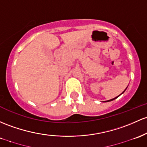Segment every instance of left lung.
<instances>
[{
  "instance_id": "obj_1",
  "label": "left lung",
  "mask_w": 147,
  "mask_h": 147,
  "mask_svg": "<svg viewBox=\"0 0 147 147\" xmlns=\"http://www.w3.org/2000/svg\"><path fill=\"white\" fill-rule=\"evenodd\" d=\"M124 91H123V93H124ZM122 93H121V94H122ZM119 96H120V95H119ZM119 96H117V97H116V98H113V99L109 100H106V101H105V102H109V101H112V100H114V99H116V98H118V97H119Z\"/></svg>"
}]
</instances>
